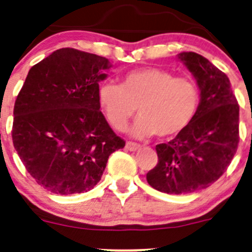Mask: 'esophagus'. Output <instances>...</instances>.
Masks as SVG:
<instances>
[{"label":"esophagus","instance_id":"esophagus-1","mask_svg":"<svg viewBox=\"0 0 252 252\" xmlns=\"http://www.w3.org/2000/svg\"><path fill=\"white\" fill-rule=\"evenodd\" d=\"M126 147L129 150V151H136V150L140 149V145L136 144V142H131V141H126Z\"/></svg>","mask_w":252,"mask_h":252}]
</instances>
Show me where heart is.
Masks as SVG:
<instances>
[{
	"instance_id": "1",
	"label": "heart",
	"mask_w": 252,
	"mask_h": 252,
	"mask_svg": "<svg viewBox=\"0 0 252 252\" xmlns=\"http://www.w3.org/2000/svg\"><path fill=\"white\" fill-rule=\"evenodd\" d=\"M98 103L111 126L124 130L135 113L140 116L130 129L135 138L158 135L172 138L194 119L200 103L196 84L189 78L156 67L141 68L122 75L119 85L105 83L97 93Z\"/></svg>"
}]
</instances>
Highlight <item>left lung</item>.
<instances>
[{
	"mask_svg": "<svg viewBox=\"0 0 252 252\" xmlns=\"http://www.w3.org/2000/svg\"><path fill=\"white\" fill-rule=\"evenodd\" d=\"M194 75L200 103L191 123L156 146L158 163L146 174L154 189L190 194L206 189L225 171L239 144V105L227 75L195 52L178 55Z\"/></svg>",
	"mask_w": 252,
	"mask_h": 252,
	"instance_id": "left-lung-1",
	"label": "left lung"
}]
</instances>
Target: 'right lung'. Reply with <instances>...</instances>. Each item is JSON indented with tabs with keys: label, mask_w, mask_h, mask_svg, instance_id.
Instances as JSON below:
<instances>
[{
	"label": "right lung",
	"mask_w": 252,
	"mask_h": 252,
	"mask_svg": "<svg viewBox=\"0 0 252 252\" xmlns=\"http://www.w3.org/2000/svg\"><path fill=\"white\" fill-rule=\"evenodd\" d=\"M110 61L60 48L30 68L14 103V149L37 184L61 195L89 191L123 149L100 111L98 83Z\"/></svg>",
	"instance_id": "right-lung-1"
}]
</instances>
